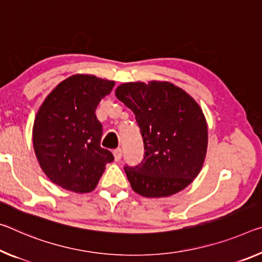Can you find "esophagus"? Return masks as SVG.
I'll use <instances>...</instances> for the list:
<instances>
[{"mask_svg":"<svg viewBox=\"0 0 262 262\" xmlns=\"http://www.w3.org/2000/svg\"><path fill=\"white\" fill-rule=\"evenodd\" d=\"M113 155H114V160H115V161H120V160H121V156H122L121 148H116L115 150L113 151Z\"/></svg>","mask_w":262,"mask_h":262,"instance_id":"obj_1","label":"esophagus"}]
</instances>
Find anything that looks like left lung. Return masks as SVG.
I'll return each mask as SVG.
<instances>
[{"label": "left lung", "mask_w": 262, "mask_h": 262, "mask_svg": "<svg viewBox=\"0 0 262 262\" xmlns=\"http://www.w3.org/2000/svg\"><path fill=\"white\" fill-rule=\"evenodd\" d=\"M115 95L135 114L144 143L136 167H124L132 189L169 197L192 183L207 150V123L197 101L169 81L124 82Z\"/></svg>", "instance_id": "obj_1"}]
</instances>
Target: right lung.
<instances>
[{
    "label": "right lung",
    "instance_id": "add662e5",
    "mask_svg": "<svg viewBox=\"0 0 262 262\" xmlns=\"http://www.w3.org/2000/svg\"><path fill=\"white\" fill-rule=\"evenodd\" d=\"M115 82L92 74H74L51 91L37 112L32 142L49 180L76 193L91 192L114 160L100 147L102 126L95 110Z\"/></svg>",
    "mask_w": 262,
    "mask_h": 262
}]
</instances>
